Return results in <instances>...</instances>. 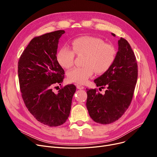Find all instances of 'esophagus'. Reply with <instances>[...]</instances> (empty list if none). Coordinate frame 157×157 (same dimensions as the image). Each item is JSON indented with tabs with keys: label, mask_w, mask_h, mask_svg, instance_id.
Masks as SVG:
<instances>
[{
	"label": "esophagus",
	"mask_w": 157,
	"mask_h": 157,
	"mask_svg": "<svg viewBox=\"0 0 157 157\" xmlns=\"http://www.w3.org/2000/svg\"><path fill=\"white\" fill-rule=\"evenodd\" d=\"M76 87H77L78 89H79V90H83V89L85 88V87H84L83 86L80 85H76Z\"/></svg>",
	"instance_id": "1"
}]
</instances>
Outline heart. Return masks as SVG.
<instances>
[{
	"label": "heart",
	"mask_w": 157,
	"mask_h": 157,
	"mask_svg": "<svg viewBox=\"0 0 157 157\" xmlns=\"http://www.w3.org/2000/svg\"><path fill=\"white\" fill-rule=\"evenodd\" d=\"M72 49L64 46L56 55L58 62L62 67L69 69L73 65L75 53L85 55L82 67H74L67 72L69 81L78 84H85L91 78L94 72L101 74L105 72L113 64L116 50L113 46L105 44L104 41L93 36H82L74 39Z\"/></svg>",
	"instance_id": "obj_1"
}]
</instances>
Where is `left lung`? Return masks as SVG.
<instances>
[{
  "label": "left lung",
  "mask_w": 157,
  "mask_h": 157,
  "mask_svg": "<svg viewBox=\"0 0 157 157\" xmlns=\"http://www.w3.org/2000/svg\"><path fill=\"white\" fill-rule=\"evenodd\" d=\"M137 74L135 54L128 41L121 37L110 68L94 80L97 86L106 88L105 94L98 93L96 88L86 89V108L94 121L109 124L121 117L132 100Z\"/></svg>",
  "instance_id": "8db88e82"
}]
</instances>
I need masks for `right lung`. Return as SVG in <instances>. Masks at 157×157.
Listing matches in <instances>:
<instances>
[{"label": "right lung", "instance_id": "obj_1", "mask_svg": "<svg viewBox=\"0 0 157 157\" xmlns=\"http://www.w3.org/2000/svg\"><path fill=\"white\" fill-rule=\"evenodd\" d=\"M64 30L52 32L33 38L20 57L18 74L21 97L29 112L39 122L49 127L62 125L69 116L73 84L55 94L52 88L61 85L64 70L58 62L59 40Z\"/></svg>", "mask_w": 157, "mask_h": 157}]
</instances>
